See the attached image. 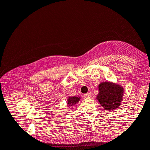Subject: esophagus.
<instances>
[{"instance_id":"1","label":"esophagus","mask_w":150,"mask_h":150,"mask_svg":"<svg viewBox=\"0 0 150 150\" xmlns=\"http://www.w3.org/2000/svg\"><path fill=\"white\" fill-rule=\"evenodd\" d=\"M84 98H90L91 97V93H88L84 94Z\"/></svg>"}]
</instances>
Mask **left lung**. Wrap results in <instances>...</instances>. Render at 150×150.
Segmentation results:
<instances>
[{
  "mask_svg": "<svg viewBox=\"0 0 150 150\" xmlns=\"http://www.w3.org/2000/svg\"><path fill=\"white\" fill-rule=\"evenodd\" d=\"M123 94L121 86L110 82H104L99 85L97 99L106 110H113L120 105Z\"/></svg>",
  "mask_w": 150,
  "mask_h": 150,
  "instance_id": "8db88e82",
  "label": "left lung"
}]
</instances>
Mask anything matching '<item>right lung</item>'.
Masks as SVG:
<instances>
[{"label":"right lung","mask_w":150,"mask_h":150,"mask_svg":"<svg viewBox=\"0 0 150 150\" xmlns=\"http://www.w3.org/2000/svg\"><path fill=\"white\" fill-rule=\"evenodd\" d=\"M80 100V98L78 97H70L67 100V104L69 106H73L75 104L78 103V101Z\"/></svg>","instance_id":"right-lung-1"}]
</instances>
